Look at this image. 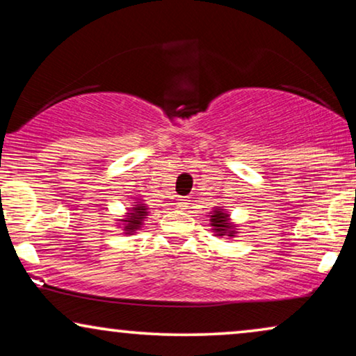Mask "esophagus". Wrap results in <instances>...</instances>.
Returning a JSON list of instances; mask_svg holds the SVG:
<instances>
[{
  "label": "esophagus",
  "mask_w": 356,
  "mask_h": 356,
  "mask_svg": "<svg viewBox=\"0 0 356 356\" xmlns=\"http://www.w3.org/2000/svg\"><path fill=\"white\" fill-rule=\"evenodd\" d=\"M188 199H184V197H179L178 199V207H181V209H186L188 207Z\"/></svg>",
  "instance_id": "esophagus-1"
}]
</instances>
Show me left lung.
Returning a JSON list of instances; mask_svg holds the SVG:
<instances>
[{
  "label": "left lung",
  "instance_id": "left-lung-1",
  "mask_svg": "<svg viewBox=\"0 0 356 356\" xmlns=\"http://www.w3.org/2000/svg\"><path fill=\"white\" fill-rule=\"evenodd\" d=\"M211 217H212L211 218L212 225L216 227V228H213V230L218 232V235H223V233L228 230V227H230L227 223L228 213H225L223 211H216V212H213V216H211Z\"/></svg>",
  "mask_w": 356,
  "mask_h": 356
}]
</instances>
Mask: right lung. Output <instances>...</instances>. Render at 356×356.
Wrapping results in <instances>:
<instances>
[{"label":"right lung","instance_id":"right-lung-1","mask_svg":"<svg viewBox=\"0 0 356 356\" xmlns=\"http://www.w3.org/2000/svg\"><path fill=\"white\" fill-rule=\"evenodd\" d=\"M134 211V213H131V217H129V220H126L128 222V228H126V230H134V228H138V225H140V220H143L144 218V216H145V209H144V206H140V204H138V207L136 209H133Z\"/></svg>","mask_w":356,"mask_h":356}]
</instances>
